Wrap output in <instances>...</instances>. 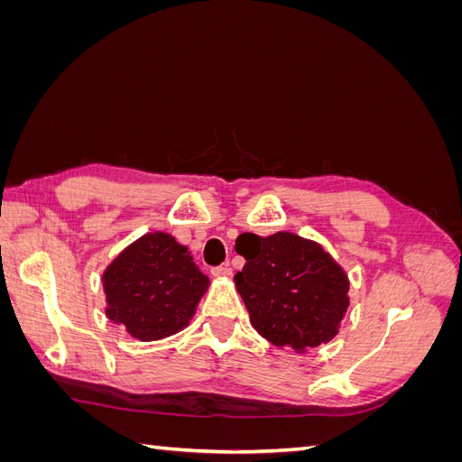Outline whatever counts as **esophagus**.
I'll use <instances>...</instances> for the list:
<instances>
[{"mask_svg": "<svg viewBox=\"0 0 462 462\" xmlns=\"http://www.w3.org/2000/svg\"><path fill=\"white\" fill-rule=\"evenodd\" d=\"M233 273L231 265L226 263V265H216V268H212V275L214 277H229Z\"/></svg>", "mask_w": 462, "mask_h": 462, "instance_id": "1", "label": "esophagus"}]
</instances>
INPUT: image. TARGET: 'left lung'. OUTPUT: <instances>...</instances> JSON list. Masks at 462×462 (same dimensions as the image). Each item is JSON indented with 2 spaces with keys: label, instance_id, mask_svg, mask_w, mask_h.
I'll return each mask as SVG.
<instances>
[{
  "label": "left lung",
  "instance_id": "1",
  "mask_svg": "<svg viewBox=\"0 0 462 462\" xmlns=\"http://www.w3.org/2000/svg\"><path fill=\"white\" fill-rule=\"evenodd\" d=\"M236 253L246 263L235 285L250 321L277 346L304 351L331 341L348 306V279L324 248L291 233H245Z\"/></svg>",
  "mask_w": 462,
  "mask_h": 462
}]
</instances>
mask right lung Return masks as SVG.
<instances>
[{"instance_id":"right-lung-1","label":"right lung","mask_w":462,"mask_h":462,"mask_svg":"<svg viewBox=\"0 0 462 462\" xmlns=\"http://www.w3.org/2000/svg\"><path fill=\"white\" fill-rule=\"evenodd\" d=\"M208 283L185 246L167 233H150L106 270V312L136 339H163L189 326Z\"/></svg>"}]
</instances>
